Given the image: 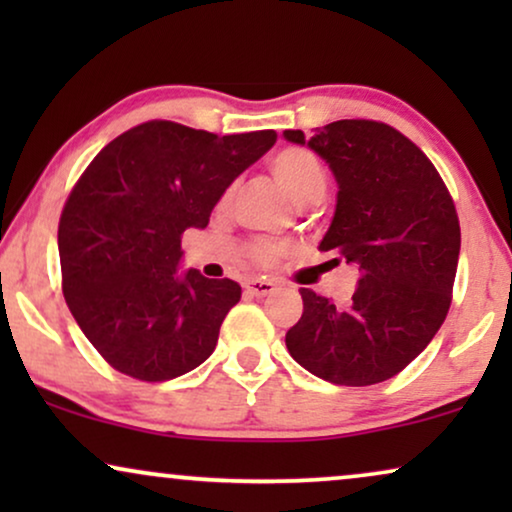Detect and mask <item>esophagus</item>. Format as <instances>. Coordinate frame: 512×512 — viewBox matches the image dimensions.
Instances as JSON below:
<instances>
[{"label":"esophagus","mask_w":512,"mask_h":512,"mask_svg":"<svg viewBox=\"0 0 512 512\" xmlns=\"http://www.w3.org/2000/svg\"><path fill=\"white\" fill-rule=\"evenodd\" d=\"M244 289H247L249 296L263 298V296H270V293L275 291V284L268 282V279H251V282H247Z\"/></svg>","instance_id":"1"}]
</instances>
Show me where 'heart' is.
Listing matches in <instances>:
<instances>
[{
    "instance_id": "b5f03b06",
    "label": "heart",
    "mask_w": 512,
    "mask_h": 512,
    "mask_svg": "<svg viewBox=\"0 0 512 512\" xmlns=\"http://www.w3.org/2000/svg\"><path fill=\"white\" fill-rule=\"evenodd\" d=\"M270 170L275 174L277 184L284 188L286 195H289L296 205L310 198H321L326 191L328 179L324 165L319 163V158L314 156L312 151L300 149V146H289V149L275 153L270 160ZM230 193L233 191L223 193L221 205H226L230 200ZM282 254L284 249L270 242H256L254 247H251V256H254L258 263H272Z\"/></svg>"
}]
</instances>
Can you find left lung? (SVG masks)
Listing matches in <instances>:
<instances>
[{
  "instance_id": "1",
  "label": "left lung",
  "mask_w": 512,
  "mask_h": 512,
  "mask_svg": "<svg viewBox=\"0 0 512 512\" xmlns=\"http://www.w3.org/2000/svg\"><path fill=\"white\" fill-rule=\"evenodd\" d=\"M312 149L338 181L321 251L359 268L352 303L300 289L303 317L286 333L293 359L321 380L368 387L417 359L452 303L461 230L436 167L408 137L377 121L284 130ZM338 261V258H333Z\"/></svg>"
}]
</instances>
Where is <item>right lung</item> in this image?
I'll use <instances>...</instances> for the list:
<instances>
[{"mask_svg": "<svg viewBox=\"0 0 512 512\" xmlns=\"http://www.w3.org/2000/svg\"><path fill=\"white\" fill-rule=\"evenodd\" d=\"M277 142L172 121L137 125L93 158L62 209V293L118 373L165 382L198 368L242 296L233 279L179 272L188 228H207L226 188Z\"/></svg>", "mask_w": 512, "mask_h": 512, "instance_id": "1", "label": "right lung"}]
</instances>
